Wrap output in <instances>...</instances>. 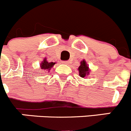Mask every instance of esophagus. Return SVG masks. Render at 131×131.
Instances as JSON below:
<instances>
[{
    "instance_id": "1",
    "label": "esophagus",
    "mask_w": 131,
    "mask_h": 131,
    "mask_svg": "<svg viewBox=\"0 0 131 131\" xmlns=\"http://www.w3.org/2000/svg\"><path fill=\"white\" fill-rule=\"evenodd\" d=\"M62 63L63 64H68L69 63V61H62Z\"/></svg>"
}]
</instances>
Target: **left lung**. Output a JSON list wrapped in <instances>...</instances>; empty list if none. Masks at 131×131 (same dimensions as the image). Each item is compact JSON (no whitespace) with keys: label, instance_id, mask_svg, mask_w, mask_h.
I'll return each mask as SVG.
<instances>
[{"label":"left lung","instance_id":"1","mask_svg":"<svg viewBox=\"0 0 131 131\" xmlns=\"http://www.w3.org/2000/svg\"><path fill=\"white\" fill-rule=\"evenodd\" d=\"M78 70L79 72L80 77H83V78L87 76L89 74V66H87L86 61H84V60L81 62V65L79 67Z\"/></svg>","mask_w":131,"mask_h":131}]
</instances>
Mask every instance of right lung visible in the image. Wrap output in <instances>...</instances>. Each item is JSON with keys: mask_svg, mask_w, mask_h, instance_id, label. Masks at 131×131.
<instances>
[{"mask_svg": "<svg viewBox=\"0 0 131 131\" xmlns=\"http://www.w3.org/2000/svg\"><path fill=\"white\" fill-rule=\"evenodd\" d=\"M55 62L54 63V62H47V58H45L43 61H42V62H41V63H40V68H41V69H43V70H45V71H47V70L49 71V70H50V69L54 66V65L55 64Z\"/></svg>", "mask_w": 131, "mask_h": 131, "instance_id": "obj_1", "label": "right lung"}]
</instances>
